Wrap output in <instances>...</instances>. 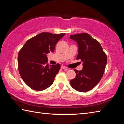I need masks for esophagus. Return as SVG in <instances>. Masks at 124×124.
Returning <instances> with one entry per match:
<instances>
[{
    "label": "esophagus",
    "instance_id": "1",
    "mask_svg": "<svg viewBox=\"0 0 124 124\" xmlns=\"http://www.w3.org/2000/svg\"><path fill=\"white\" fill-rule=\"evenodd\" d=\"M61 69H64V70H67V67L66 66H63V65H62V66H61Z\"/></svg>",
    "mask_w": 124,
    "mask_h": 124
}]
</instances>
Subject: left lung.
Here are the masks:
<instances>
[{
	"mask_svg": "<svg viewBox=\"0 0 124 124\" xmlns=\"http://www.w3.org/2000/svg\"><path fill=\"white\" fill-rule=\"evenodd\" d=\"M71 39L78 44L77 59L83 62V70H74L76 77L70 80L73 89L86 92L95 87L104 74L107 57L99 42L87 33L70 35Z\"/></svg>",
	"mask_w": 124,
	"mask_h": 124,
	"instance_id": "obj_1",
	"label": "left lung"
}]
</instances>
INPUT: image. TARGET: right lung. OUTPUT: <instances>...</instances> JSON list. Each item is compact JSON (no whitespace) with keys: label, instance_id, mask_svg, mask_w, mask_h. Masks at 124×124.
Masks as SVG:
<instances>
[{"label":"right lung","instance_id":"obj_1","mask_svg":"<svg viewBox=\"0 0 124 124\" xmlns=\"http://www.w3.org/2000/svg\"><path fill=\"white\" fill-rule=\"evenodd\" d=\"M64 35L41 33L28 40L20 50L18 70L23 80L32 89L42 91L53 83L61 66H49L47 54L54 51L56 44Z\"/></svg>","mask_w":124,"mask_h":124}]
</instances>
